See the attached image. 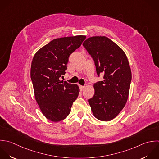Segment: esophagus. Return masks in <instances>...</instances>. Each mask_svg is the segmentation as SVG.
<instances>
[{"label":"esophagus","mask_w":159,"mask_h":159,"mask_svg":"<svg viewBox=\"0 0 159 159\" xmlns=\"http://www.w3.org/2000/svg\"><path fill=\"white\" fill-rule=\"evenodd\" d=\"M79 88H80V91H83L84 90V89H85V87L82 86V85H79Z\"/></svg>","instance_id":"esophagus-1"}]
</instances>
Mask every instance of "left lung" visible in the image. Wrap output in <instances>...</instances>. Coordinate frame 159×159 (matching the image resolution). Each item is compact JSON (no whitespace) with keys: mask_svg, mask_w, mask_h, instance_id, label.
<instances>
[{"mask_svg":"<svg viewBox=\"0 0 159 159\" xmlns=\"http://www.w3.org/2000/svg\"><path fill=\"white\" fill-rule=\"evenodd\" d=\"M95 62L98 76L104 80L94 84L95 93L89 100L96 118L108 121L115 118L128 100L131 71L128 58L116 43L106 36H93L83 43Z\"/></svg>","mask_w":159,"mask_h":159,"instance_id":"obj_1","label":"left lung"}]
</instances>
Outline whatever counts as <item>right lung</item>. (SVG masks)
Segmentation results:
<instances>
[{
    "label": "right lung",
    "mask_w": 159,
    "mask_h": 159,
    "mask_svg": "<svg viewBox=\"0 0 159 159\" xmlns=\"http://www.w3.org/2000/svg\"><path fill=\"white\" fill-rule=\"evenodd\" d=\"M85 39L83 35L54 39L33 58L30 75L35 99L44 116L51 121L64 120L79 95L78 85L60 79L66 73L70 55Z\"/></svg>",
    "instance_id": "right-lung-1"
}]
</instances>
